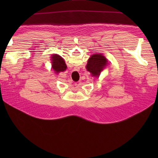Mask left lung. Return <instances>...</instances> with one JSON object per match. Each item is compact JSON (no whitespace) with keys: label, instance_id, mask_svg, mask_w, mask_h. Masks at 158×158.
<instances>
[{"label":"left lung","instance_id":"obj_1","mask_svg":"<svg viewBox=\"0 0 158 158\" xmlns=\"http://www.w3.org/2000/svg\"><path fill=\"white\" fill-rule=\"evenodd\" d=\"M107 59L102 54H95L90 56L85 66L94 77H99L101 72L107 65Z\"/></svg>","mask_w":158,"mask_h":158}]
</instances>
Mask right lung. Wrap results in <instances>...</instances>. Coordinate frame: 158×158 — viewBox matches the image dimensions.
Returning <instances> with one entry per match:
<instances>
[{
	"label": "right lung",
	"mask_w": 158,
	"mask_h": 158,
	"mask_svg": "<svg viewBox=\"0 0 158 158\" xmlns=\"http://www.w3.org/2000/svg\"><path fill=\"white\" fill-rule=\"evenodd\" d=\"M51 63L52 68L55 72V73L58 74L60 72L64 71L67 66H66L64 59L59 55H52L51 56Z\"/></svg>",
	"instance_id": "add662e5"
}]
</instances>
